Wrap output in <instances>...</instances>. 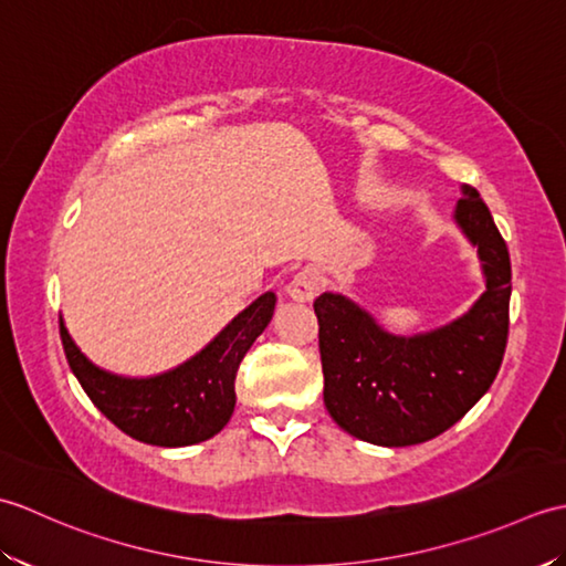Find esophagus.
I'll use <instances>...</instances> for the list:
<instances>
[{
    "instance_id": "obj_1",
    "label": "esophagus",
    "mask_w": 566,
    "mask_h": 566,
    "mask_svg": "<svg viewBox=\"0 0 566 566\" xmlns=\"http://www.w3.org/2000/svg\"><path fill=\"white\" fill-rule=\"evenodd\" d=\"M318 290H321V274L314 268L298 270L292 276V282L286 284V294H290L294 302H311V298L318 294Z\"/></svg>"
}]
</instances>
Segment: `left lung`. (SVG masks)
Here are the masks:
<instances>
[{
    "instance_id": "1",
    "label": "left lung",
    "mask_w": 566,
    "mask_h": 566,
    "mask_svg": "<svg viewBox=\"0 0 566 566\" xmlns=\"http://www.w3.org/2000/svg\"><path fill=\"white\" fill-rule=\"evenodd\" d=\"M454 221L482 260L486 292L464 316L430 333L391 335L343 294H321L323 401L345 432L406 448L452 428L494 384L509 340L511 258L491 211L462 187Z\"/></svg>"
}]
</instances>
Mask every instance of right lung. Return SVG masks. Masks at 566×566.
<instances>
[{
	"instance_id": "1",
	"label": "right lung",
	"mask_w": 566,
	"mask_h": 566,
	"mask_svg": "<svg viewBox=\"0 0 566 566\" xmlns=\"http://www.w3.org/2000/svg\"><path fill=\"white\" fill-rule=\"evenodd\" d=\"M276 296L255 298L185 365L165 375L130 379L92 365L60 318V340L72 375L92 403L126 436L158 448H185L213 438L235 408V375L250 345L268 328Z\"/></svg>"
}]
</instances>
